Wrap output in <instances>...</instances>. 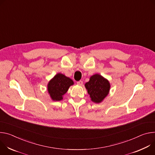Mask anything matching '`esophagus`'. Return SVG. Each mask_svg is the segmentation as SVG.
<instances>
[{
  "label": "esophagus",
  "mask_w": 155,
  "mask_h": 155,
  "mask_svg": "<svg viewBox=\"0 0 155 155\" xmlns=\"http://www.w3.org/2000/svg\"><path fill=\"white\" fill-rule=\"evenodd\" d=\"M77 84H78L79 85H80V86H82V85H83V81H79L77 82Z\"/></svg>",
  "instance_id": "obj_1"
}]
</instances>
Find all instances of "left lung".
Instances as JSON below:
<instances>
[{"label": "left lung", "mask_w": 155, "mask_h": 155, "mask_svg": "<svg viewBox=\"0 0 155 155\" xmlns=\"http://www.w3.org/2000/svg\"><path fill=\"white\" fill-rule=\"evenodd\" d=\"M85 87L91 101L100 104L109 94L111 85L107 79L99 74H95L91 76L89 82L85 84Z\"/></svg>", "instance_id": "left-lung-1"}]
</instances>
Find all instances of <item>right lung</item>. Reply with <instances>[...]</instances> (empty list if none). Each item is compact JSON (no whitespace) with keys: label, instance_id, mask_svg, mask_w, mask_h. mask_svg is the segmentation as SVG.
Wrapping results in <instances>:
<instances>
[{"label":"right lung","instance_id":"1","mask_svg":"<svg viewBox=\"0 0 155 155\" xmlns=\"http://www.w3.org/2000/svg\"><path fill=\"white\" fill-rule=\"evenodd\" d=\"M73 84L74 82L71 79L59 73L48 82L47 91L53 101H60L63 99V95Z\"/></svg>","mask_w":155,"mask_h":155}]
</instances>
